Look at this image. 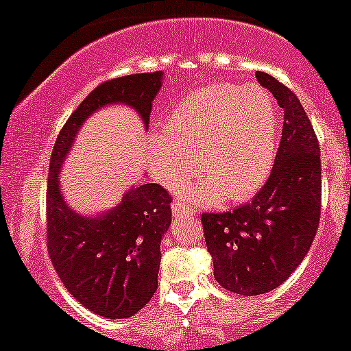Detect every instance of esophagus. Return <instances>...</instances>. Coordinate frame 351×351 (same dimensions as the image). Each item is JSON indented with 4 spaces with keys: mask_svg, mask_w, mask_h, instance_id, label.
<instances>
[{
    "mask_svg": "<svg viewBox=\"0 0 351 351\" xmlns=\"http://www.w3.org/2000/svg\"><path fill=\"white\" fill-rule=\"evenodd\" d=\"M171 211H173V216L175 217H183V216H193L195 215V208L193 206H188V204L181 203V201H175V203L171 204Z\"/></svg>",
    "mask_w": 351,
    "mask_h": 351,
    "instance_id": "34e87169",
    "label": "esophagus"
}]
</instances>
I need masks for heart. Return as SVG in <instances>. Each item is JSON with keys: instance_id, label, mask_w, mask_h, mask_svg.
<instances>
[{"instance_id": "heart-1", "label": "heart", "mask_w": 351, "mask_h": 351, "mask_svg": "<svg viewBox=\"0 0 351 351\" xmlns=\"http://www.w3.org/2000/svg\"><path fill=\"white\" fill-rule=\"evenodd\" d=\"M279 134L274 99L259 86L215 82L175 104L167 130L148 136L152 175L168 188L198 171L204 180L189 189L195 201L216 204L252 198L272 170Z\"/></svg>"}]
</instances>
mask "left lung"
<instances>
[{
    "label": "left lung",
    "instance_id": "1",
    "mask_svg": "<svg viewBox=\"0 0 351 351\" xmlns=\"http://www.w3.org/2000/svg\"><path fill=\"white\" fill-rule=\"evenodd\" d=\"M256 77L284 110L271 176L251 203L201 215L216 280L247 297L274 291L299 267L317 234L322 206L320 147L307 112L272 75L257 71Z\"/></svg>",
    "mask_w": 351,
    "mask_h": 351
}]
</instances>
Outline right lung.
Here are the masks:
<instances>
[{"instance_id": "1", "label": "right lung", "mask_w": 351, "mask_h": 351, "mask_svg": "<svg viewBox=\"0 0 351 351\" xmlns=\"http://www.w3.org/2000/svg\"><path fill=\"white\" fill-rule=\"evenodd\" d=\"M163 72L132 74L95 87L59 132L47 176V252L64 287L90 312L128 318L158 287L160 244L171 224V196L156 183L128 189L115 208L82 216L64 201L59 173L82 123L110 104L135 108L148 128Z\"/></svg>"}]
</instances>
